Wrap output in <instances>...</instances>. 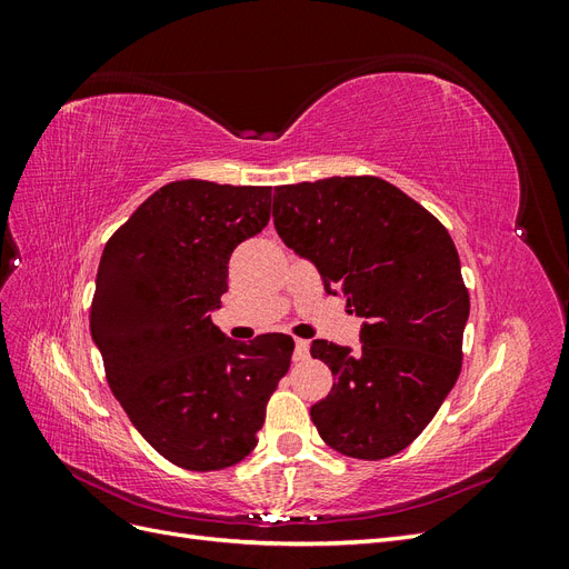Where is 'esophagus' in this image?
Returning <instances> with one entry per match:
<instances>
[{"instance_id":"1","label":"esophagus","mask_w":569,"mask_h":569,"mask_svg":"<svg viewBox=\"0 0 569 569\" xmlns=\"http://www.w3.org/2000/svg\"><path fill=\"white\" fill-rule=\"evenodd\" d=\"M308 351H311V343H308L306 339H297V341H295V358H297V360L308 358Z\"/></svg>"}]
</instances>
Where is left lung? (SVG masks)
<instances>
[{
  "label": "left lung",
  "mask_w": 569,
  "mask_h": 569,
  "mask_svg": "<svg viewBox=\"0 0 569 569\" xmlns=\"http://www.w3.org/2000/svg\"><path fill=\"white\" fill-rule=\"evenodd\" d=\"M272 218L325 289L366 318L358 351L311 343L335 377L311 408L322 441L360 460L403 451L432 422L462 366L470 295L449 230L375 176L274 187Z\"/></svg>",
  "instance_id": "8db88e82"
}]
</instances>
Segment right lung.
I'll list each match as a JSON object with an SVG mask.
<instances>
[{
	"instance_id": "right-lung-1",
	"label": "right lung",
	"mask_w": 569,
	"mask_h": 569,
	"mask_svg": "<svg viewBox=\"0 0 569 569\" xmlns=\"http://www.w3.org/2000/svg\"><path fill=\"white\" fill-rule=\"evenodd\" d=\"M270 192L168 182L101 253L90 330L107 382L137 432L184 470L213 472L244 460L291 363L289 335L244 343L211 322L234 247L268 226Z\"/></svg>"
}]
</instances>
